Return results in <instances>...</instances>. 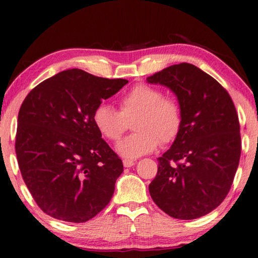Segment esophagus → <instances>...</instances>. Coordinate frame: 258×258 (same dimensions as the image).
<instances>
[{"instance_id":"1","label":"esophagus","mask_w":258,"mask_h":258,"mask_svg":"<svg viewBox=\"0 0 258 258\" xmlns=\"http://www.w3.org/2000/svg\"><path fill=\"white\" fill-rule=\"evenodd\" d=\"M135 163H136V162H135L134 160H128V159H124V160H123V166L126 167V168L133 167Z\"/></svg>"}]
</instances>
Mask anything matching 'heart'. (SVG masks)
Segmentation results:
<instances>
[{"mask_svg":"<svg viewBox=\"0 0 258 258\" xmlns=\"http://www.w3.org/2000/svg\"><path fill=\"white\" fill-rule=\"evenodd\" d=\"M133 122L136 133L125 137L116 150L122 157L133 160L152 153L161 144H170L183 126V111L179 101L166 97L158 88L139 83L120 100V111L108 104H99L92 113V122L104 138L117 142Z\"/></svg>","mask_w":258,"mask_h":258,"instance_id":"heart-1","label":"heart"}]
</instances>
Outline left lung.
<instances>
[{
  "label": "left lung",
  "instance_id": "8db88e82",
  "mask_svg": "<svg viewBox=\"0 0 258 258\" xmlns=\"http://www.w3.org/2000/svg\"><path fill=\"white\" fill-rule=\"evenodd\" d=\"M175 92L183 126L162 157L149 185L160 209L178 219H194L222 204L233 183L241 154L236 109L229 92L188 62L169 66L147 78Z\"/></svg>",
  "mask_w": 258,
  "mask_h": 258
}]
</instances>
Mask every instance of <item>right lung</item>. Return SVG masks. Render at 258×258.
<instances>
[{
    "label": "right lung",
    "mask_w": 258,
    "mask_h": 258,
    "mask_svg": "<svg viewBox=\"0 0 258 258\" xmlns=\"http://www.w3.org/2000/svg\"><path fill=\"white\" fill-rule=\"evenodd\" d=\"M128 81L62 71L31 90L18 114L16 154L41 210L83 223L111 201L123 163L101 138L92 113Z\"/></svg>",
    "instance_id": "add662e5"
}]
</instances>
